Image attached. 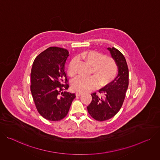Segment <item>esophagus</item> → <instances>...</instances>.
<instances>
[{"mask_svg": "<svg viewBox=\"0 0 160 160\" xmlns=\"http://www.w3.org/2000/svg\"><path fill=\"white\" fill-rule=\"evenodd\" d=\"M82 94H83L82 92H76V96H81Z\"/></svg>", "mask_w": 160, "mask_h": 160, "instance_id": "esophagus-1", "label": "esophagus"}]
</instances>
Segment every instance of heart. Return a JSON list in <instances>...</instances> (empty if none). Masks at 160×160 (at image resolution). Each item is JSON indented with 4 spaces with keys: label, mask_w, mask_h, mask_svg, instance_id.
Instances as JSON below:
<instances>
[{
    "label": "heart",
    "mask_w": 160,
    "mask_h": 160,
    "mask_svg": "<svg viewBox=\"0 0 160 160\" xmlns=\"http://www.w3.org/2000/svg\"><path fill=\"white\" fill-rule=\"evenodd\" d=\"M78 59L84 60L92 66L91 73L94 76L77 77L72 82V88L78 92H87L97 87L98 81L101 85H106L115 78L117 73V66L112 58L104 56L95 51H84L78 56ZM77 59H73L68 64V72L73 77L76 74Z\"/></svg>",
    "instance_id": "b5f03b06"
}]
</instances>
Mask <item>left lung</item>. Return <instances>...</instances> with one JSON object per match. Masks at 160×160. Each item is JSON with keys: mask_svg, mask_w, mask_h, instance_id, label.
<instances>
[{"mask_svg": "<svg viewBox=\"0 0 160 160\" xmlns=\"http://www.w3.org/2000/svg\"><path fill=\"white\" fill-rule=\"evenodd\" d=\"M111 58L118 67V75L115 79L106 87L99 90L104 94L100 97L93 93L92 102L87 106L88 113L98 121L109 120L120 111L125 98L128 86V69L124 56L115 48H108Z\"/></svg>", "mask_w": 160, "mask_h": 160, "instance_id": "8db88e82", "label": "left lung"}]
</instances>
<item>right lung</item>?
Masks as SVG:
<instances>
[{"instance_id":"obj_1","label":"right lung","mask_w":160,"mask_h":160,"mask_svg":"<svg viewBox=\"0 0 160 160\" xmlns=\"http://www.w3.org/2000/svg\"><path fill=\"white\" fill-rule=\"evenodd\" d=\"M69 52L51 47L34 60L31 71V92L40 115L48 120L59 121L69 111L75 94L63 90L69 87L64 64Z\"/></svg>"}]
</instances>
